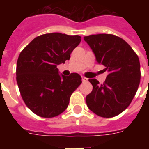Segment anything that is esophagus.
<instances>
[{
	"label": "esophagus",
	"instance_id": "34e87169",
	"mask_svg": "<svg viewBox=\"0 0 149 149\" xmlns=\"http://www.w3.org/2000/svg\"><path fill=\"white\" fill-rule=\"evenodd\" d=\"M81 79H82L83 82H87L88 81V78H86L85 77H81Z\"/></svg>",
	"mask_w": 149,
	"mask_h": 149
}]
</instances>
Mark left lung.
<instances>
[{
    "label": "left lung",
    "instance_id": "obj_1",
    "mask_svg": "<svg viewBox=\"0 0 149 149\" xmlns=\"http://www.w3.org/2000/svg\"><path fill=\"white\" fill-rule=\"evenodd\" d=\"M93 49L97 64L109 72L100 84L89 79L93 91L86 97L88 109L99 116L110 118L125 111L136 95L141 81V65L136 53L120 37L112 34L84 37Z\"/></svg>",
    "mask_w": 149,
    "mask_h": 149
}]
</instances>
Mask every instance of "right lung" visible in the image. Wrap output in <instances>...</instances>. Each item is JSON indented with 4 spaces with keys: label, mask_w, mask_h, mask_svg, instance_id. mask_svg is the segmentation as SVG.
<instances>
[{
    "label": "right lung",
    "mask_w": 149,
    "mask_h": 149,
    "mask_svg": "<svg viewBox=\"0 0 149 149\" xmlns=\"http://www.w3.org/2000/svg\"><path fill=\"white\" fill-rule=\"evenodd\" d=\"M81 40L78 35L43 34L21 52L17 82L24 104L36 115L51 118L67 109L72 93L82 83L81 77L78 73L60 76L56 65L70 59Z\"/></svg>",
    "instance_id": "obj_1"
}]
</instances>
